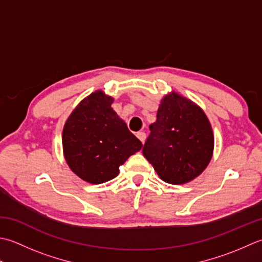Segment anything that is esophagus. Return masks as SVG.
Returning a JSON list of instances; mask_svg holds the SVG:
<instances>
[{"instance_id":"esophagus-1","label":"esophagus","mask_w":262,"mask_h":262,"mask_svg":"<svg viewBox=\"0 0 262 262\" xmlns=\"http://www.w3.org/2000/svg\"><path fill=\"white\" fill-rule=\"evenodd\" d=\"M137 137L142 143H145V141H146V133L145 132H138Z\"/></svg>"}]
</instances>
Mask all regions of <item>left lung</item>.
I'll list each match as a JSON object with an SVG mask.
<instances>
[{
    "mask_svg": "<svg viewBox=\"0 0 262 262\" xmlns=\"http://www.w3.org/2000/svg\"><path fill=\"white\" fill-rule=\"evenodd\" d=\"M142 152L163 181L183 184L200 175L209 164L213 136L199 106L179 94L166 95L150 126Z\"/></svg>",
    "mask_w": 262,
    "mask_h": 262,
    "instance_id": "left-lung-1",
    "label": "left lung"
}]
</instances>
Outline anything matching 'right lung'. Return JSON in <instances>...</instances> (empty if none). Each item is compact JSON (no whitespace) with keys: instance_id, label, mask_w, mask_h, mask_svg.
Wrapping results in <instances>:
<instances>
[{"instance_id":"add662e5","label":"right lung","mask_w":262,"mask_h":262,"mask_svg":"<svg viewBox=\"0 0 262 262\" xmlns=\"http://www.w3.org/2000/svg\"><path fill=\"white\" fill-rule=\"evenodd\" d=\"M113 98L96 92L80 103L63 129V151L80 179L100 184L114 179L120 166L142 147L111 107Z\"/></svg>"}]
</instances>
